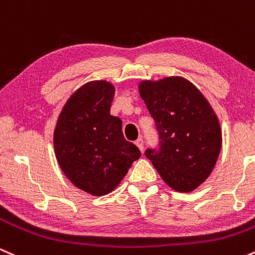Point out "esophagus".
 <instances>
[{
    "label": "esophagus",
    "mask_w": 255,
    "mask_h": 255,
    "mask_svg": "<svg viewBox=\"0 0 255 255\" xmlns=\"http://www.w3.org/2000/svg\"><path fill=\"white\" fill-rule=\"evenodd\" d=\"M135 145L137 146V148H139V150L142 152V150H144V140H142V139H137L136 141H135Z\"/></svg>",
    "instance_id": "obj_1"
}]
</instances>
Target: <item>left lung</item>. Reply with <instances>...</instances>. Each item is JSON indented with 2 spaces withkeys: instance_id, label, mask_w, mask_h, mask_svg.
Wrapping results in <instances>:
<instances>
[{
  "instance_id": "obj_1",
  "label": "left lung",
  "mask_w": 255,
  "mask_h": 255,
  "mask_svg": "<svg viewBox=\"0 0 255 255\" xmlns=\"http://www.w3.org/2000/svg\"><path fill=\"white\" fill-rule=\"evenodd\" d=\"M139 95L159 133V150L146 151L163 181L176 192L197 189L211 175L222 148V129L211 104L182 77L142 80Z\"/></svg>"
}]
</instances>
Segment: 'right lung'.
<instances>
[{
	"instance_id": "right-lung-1",
	"label": "right lung",
	"mask_w": 255,
	"mask_h": 255,
	"mask_svg": "<svg viewBox=\"0 0 255 255\" xmlns=\"http://www.w3.org/2000/svg\"><path fill=\"white\" fill-rule=\"evenodd\" d=\"M115 86L84 84L67 99L54 130L57 163L67 178L95 197L109 194L124 180L139 148L125 139L122 121L110 115Z\"/></svg>"
}]
</instances>
